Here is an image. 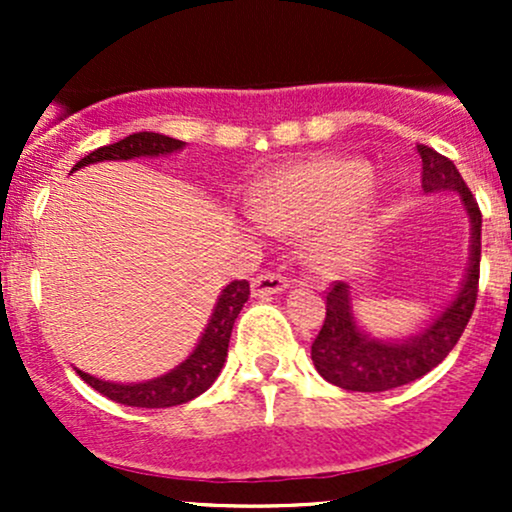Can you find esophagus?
Returning a JSON list of instances; mask_svg holds the SVG:
<instances>
[{
    "label": "esophagus",
    "mask_w": 512,
    "mask_h": 512,
    "mask_svg": "<svg viewBox=\"0 0 512 512\" xmlns=\"http://www.w3.org/2000/svg\"><path fill=\"white\" fill-rule=\"evenodd\" d=\"M289 286V281L284 279L281 274H260L252 279V296L255 298H267V296H274V293H281Z\"/></svg>",
    "instance_id": "esophagus-1"
}]
</instances>
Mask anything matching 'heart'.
Returning a JSON list of instances; mask_svg holds the SVG:
<instances>
[{
    "label": "heart",
    "instance_id": "b5f03b06",
    "mask_svg": "<svg viewBox=\"0 0 512 512\" xmlns=\"http://www.w3.org/2000/svg\"><path fill=\"white\" fill-rule=\"evenodd\" d=\"M373 170L354 158H310L274 170L252 190L250 209L257 223L291 233L334 219L325 245L346 250L361 240L363 209L356 204L373 187Z\"/></svg>",
    "mask_w": 512,
    "mask_h": 512
}]
</instances>
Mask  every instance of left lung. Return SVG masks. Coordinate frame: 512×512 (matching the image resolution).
Listing matches in <instances>:
<instances>
[{
    "instance_id": "obj_1",
    "label": "left lung",
    "mask_w": 512,
    "mask_h": 512,
    "mask_svg": "<svg viewBox=\"0 0 512 512\" xmlns=\"http://www.w3.org/2000/svg\"><path fill=\"white\" fill-rule=\"evenodd\" d=\"M416 151L421 156V187L426 195L455 192L467 211L469 226H472L467 272H464L457 296L440 310L436 320L407 339H378L361 330L354 317V305H351V286L346 281H337L327 293V315L310 356H313L317 373L342 390L385 392L419 380L450 354L477 303L481 211L450 158L440 156L438 151L424 144H416Z\"/></svg>"
}]
</instances>
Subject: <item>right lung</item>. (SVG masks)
Returning a JSON list of instances; mask_svg holds the SVG:
<instances>
[{
    "mask_svg": "<svg viewBox=\"0 0 512 512\" xmlns=\"http://www.w3.org/2000/svg\"><path fill=\"white\" fill-rule=\"evenodd\" d=\"M185 142L180 139L166 137V134L158 132H137L129 134V137L120 139V142L101 146V149L91 151V154L81 158L79 163L72 168L79 170L91 163L101 161H129V158H156V156H168L180 151ZM250 296V284L248 281H231L226 289L221 291L219 301L214 305V313H211L207 327H204L202 337L192 354L185 361L178 363L173 370H168L166 375H158V378L144 380V383H110V380H101L96 375H88L84 370L76 368V373L81 375V380L98 390L113 402L127 404V407H142V409H166L175 407V404H185L190 399H195L207 392L214 380L219 378L223 363L228 356V342H231L233 322L240 310H243L245 301Z\"/></svg>",
    "mask_w": 512,
    "mask_h": 512,
    "instance_id": "right-lung-1",
    "label": "right lung"
}]
</instances>
